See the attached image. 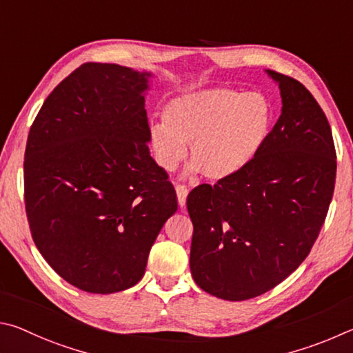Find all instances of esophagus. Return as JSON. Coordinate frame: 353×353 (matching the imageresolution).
Returning <instances> with one entry per match:
<instances>
[{
	"label": "esophagus",
	"instance_id": "esophagus-1",
	"mask_svg": "<svg viewBox=\"0 0 353 353\" xmlns=\"http://www.w3.org/2000/svg\"><path fill=\"white\" fill-rule=\"evenodd\" d=\"M175 190H176L178 205H180V208H184V206H186V199H188V188L181 186V184H178Z\"/></svg>",
	"mask_w": 353,
	"mask_h": 353
}]
</instances>
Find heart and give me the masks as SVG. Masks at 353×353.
I'll use <instances>...</instances> for the list:
<instances>
[{
  "mask_svg": "<svg viewBox=\"0 0 353 353\" xmlns=\"http://www.w3.org/2000/svg\"><path fill=\"white\" fill-rule=\"evenodd\" d=\"M163 119L148 125V147L161 169L175 170L190 144L186 176L203 172L208 180L226 181L263 152L274 110L263 92L209 88L170 99Z\"/></svg>",
  "mask_w": 353,
  "mask_h": 353,
  "instance_id": "obj_1",
  "label": "heart"
}]
</instances>
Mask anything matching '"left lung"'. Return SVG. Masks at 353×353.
I'll list each match as a JSON object with an SVG mask.
<instances>
[{
	"mask_svg": "<svg viewBox=\"0 0 353 353\" xmlns=\"http://www.w3.org/2000/svg\"><path fill=\"white\" fill-rule=\"evenodd\" d=\"M265 72L282 97L268 144L240 175L188 196L190 273L201 290L226 301L270 292L305 261L335 189L336 153L324 111L298 80Z\"/></svg>",
	"mask_w": 353,
	"mask_h": 353,
	"instance_id": "8db88e82",
	"label": "left lung"
}]
</instances>
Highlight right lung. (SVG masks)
Masks as SVG:
<instances>
[{
  "instance_id": "1",
  "label": "right lung",
  "mask_w": 353,
  "mask_h": 353,
  "mask_svg": "<svg viewBox=\"0 0 353 353\" xmlns=\"http://www.w3.org/2000/svg\"><path fill=\"white\" fill-rule=\"evenodd\" d=\"M154 77L83 63L40 108L24 153L35 246L60 277L110 294L138 283L175 189L148 150L145 94Z\"/></svg>"
}]
</instances>
